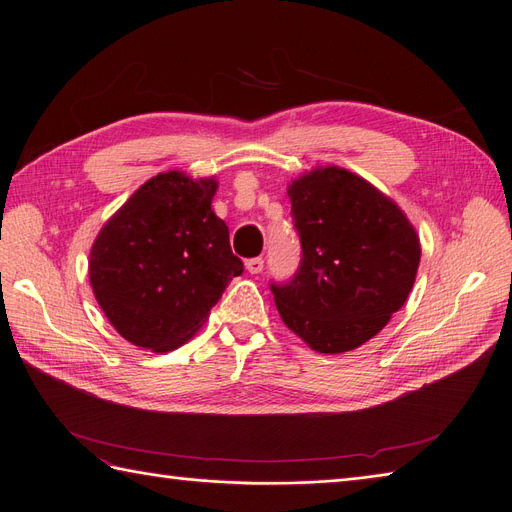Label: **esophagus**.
I'll return each mask as SVG.
<instances>
[{
  "label": "esophagus",
  "mask_w": 512,
  "mask_h": 512,
  "mask_svg": "<svg viewBox=\"0 0 512 512\" xmlns=\"http://www.w3.org/2000/svg\"><path fill=\"white\" fill-rule=\"evenodd\" d=\"M246 270H249L251 274H259L263 270V259L261 257L246 259Z\"/></svg>",
  "instance_id": "esophagus-1"
}]
</instances>
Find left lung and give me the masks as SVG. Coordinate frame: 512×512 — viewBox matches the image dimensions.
<instances>
[{"label":"left lung","mask_w":512,"mask_h":512,"mask_svg":"<svg viewBox=\"0 0 512 512\" xmlns=\"http://www.w3.org/2000/svg\"><path fill=\"white\" fill-rule=\"evenodd\" d=\"M299 268L272 282L282 323L323 354L363 346L399 312L420 266V238L388 196L346 168L289 185Z\"/></svg>","instance_id":"1"}]
</instances>
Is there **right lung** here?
Masks as SVG:
<instances>
[{
    "instance_id": "add662e5",
    "label": "right lung",
    "mask_w": 512,
    "mask_h": 512,
    "mask_svg": "<svg viewBox=\"0 0 512 512\" xmlns=\"http://www.w3.org/2000/svg\"><path fill=\"white\" fill-rule=\"evenodd\" d=\"M215 179L179 170L143 183L92 244L88 272L101 310L130 344L168 352L192 337L244 272L211 208Z\"/></svg>"
}]
</instances>
